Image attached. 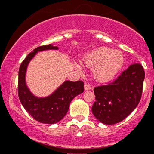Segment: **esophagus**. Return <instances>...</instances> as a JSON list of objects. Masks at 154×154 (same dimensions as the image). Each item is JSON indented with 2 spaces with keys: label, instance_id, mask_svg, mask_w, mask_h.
Returning a JSON list of instances; mask_svg holds the SVG:
<instances>
[{
  "label": "esophagus",
  "instance_id": "esophagus-1",
  "mask_svg": "<svg viewBox=\"0 0 154 154\" xmlns=\"http://www.w3.org/2000/svg\"><path fill=\"white\" fill-rule=\"evenodd\" d=\"M84 88H85V91H90V90L91 89V87L88 84H85L84 86Z\"/></svg>",
  "mask_w": 154,
  "mask_h": 154
}]
</instances>
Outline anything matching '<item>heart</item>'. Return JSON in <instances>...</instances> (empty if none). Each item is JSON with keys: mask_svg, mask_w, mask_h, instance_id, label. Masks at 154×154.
<instances>
[{"mask_svg": "<svg viewBox=\"0 0 154 154\" xmlns=\"http://www.w3.org/2000/svg\"><path fill=\"white\" fill-rule=\"evenodd\" d=\"M82 61L88 67H93V75L95 80L106 82L114 79L122 69L125 56L120 51L99 47L85 55Z\"/></svg>", "mask_w": 154, "mask_h": 154, "instance_id": "b5f03b06", "label": "heart"}]
</instances>
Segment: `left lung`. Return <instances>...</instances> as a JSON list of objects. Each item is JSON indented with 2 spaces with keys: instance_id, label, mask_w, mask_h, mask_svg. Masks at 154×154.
Returning a JSON list of instances; mask_svg holds the SVG:
<instances>
[{
  "instance_id": "1",
  "label": "left lung",
  "mask_w": 154,
  "mask_h": 154,
  "mask_svg": "<svg viewBox=\"0 0 154 154\" xmlns=\"http://www.w3.org/2000/svg\"><path fill=\"white\" fill-rule=\"evenodd\" d=\"M145 79L143 68L134 63L112 83L94 88L95 101L92 112L105 125L119 123L138 105Z\"/></svg>"
}]
</instances>
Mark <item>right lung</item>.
<instances>
[{"label": "right lung", "instance_id": "add662e5", "mask_svg": "<svg viewBox=\"0 0 154 154\" xmlns=\"http://www.w3.org/2000/svg\"><path fill=\"white\" fill-rule=\"evenodd\" d=\"M49 50L58 51L59 48L53 44L40 46L33 50L23 61L19 70L18 94L23 107L35 120L53 125L64 117L73 98L83 93L84 83L82 81L65 80L48 96L40 97L33 94L26 82L28 65L38 52Z\"/></svg>", "mask_w": 154, "mask_h": 154}]
</instances>
